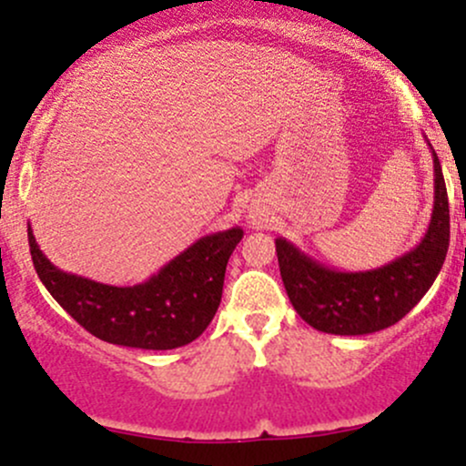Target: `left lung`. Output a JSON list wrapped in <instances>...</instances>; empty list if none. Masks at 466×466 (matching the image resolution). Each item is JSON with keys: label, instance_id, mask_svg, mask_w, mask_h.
Here are the masks:
<instances>
[{"label": "left lung", "instance_id": "obj_1", "mask_svg": "<svg viewBox=\"0 0 466 466\" xmlns=\"http://www.w3.org/2000/svg\"><path fill=\"white\" fill-rule=\"evenodd\" d=\"M431 156L433 211L430 227L416 248L390 264L346 273L308 258L289 239H275L281 281L292 308L308 326L343 337L385 330L400 321L431 289L449 248L447 187L433 149Z\"/></svg>", "mask_w": 466, "mask_h": 466}]
</instances>
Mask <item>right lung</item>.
<instances>
[{
    "label": "right lung",
    "mask_w": 466,
    "mask_h": 466,
    "mask_svg": "<svg viewBox=\"0 0 466 466\" xmlns=\"http://www.w3.org/2000/svg\"><path fill=\"white\" fill-rule=\"evenodd\" d=\"M242 235L239 227L205 235L136 286L98 284L56 268L30 227L28 244L41 284L87 332L114 346L174 350L200 337L216 317L228 258Z\"/></svg>",
    "instance_id": "1"
}]
</instances>
